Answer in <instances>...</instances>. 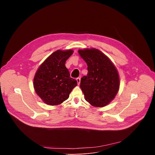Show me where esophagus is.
<instances>
[{"label":"esophagus","mask_w":155,"mask_h":155,"mask_svg":"<svg viewBox=\"0 0 155 155\" xmlns=\"http://www.w3.org/2000/svg\"><path fill=\"white\" fill-rule=\"evenodd\" d=\"M77 83H78V84H80V78H77Z\"/></svg>","instance_id":"esophagus-1"}]
</instances>
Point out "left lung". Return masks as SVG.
I'll return each instance as SVG.
<instances>
[{
  "label": "left lung",
  "mask_w": 155,
  "mask_h": 155,
  "mask_svg": "<svg viewBox=\"0 0 155 155\" xmlns=\"http://www.w3.org/2000/svg\"><path fill=\"white\" fill-rule=\"evenodd\" d=\"M86 62L87 74L81 78L85 100L96 107H103L114 99L120 88L118 71L105 54L96 48L78 51Z\"/></svg>",
  "instance_id": "1"
}]
</instances>
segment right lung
<instances>
[{"mask_svg": "<svg viewBox=\"0 0 155 155\" xmlns=\"http://www.w3.org/2000/svg\"><path fill=\"white\" fill-rule=\"evenodd\" d=\"M72 50H56L39 66L34 78V87L42 101L58 105L67 100L77 81L71 78L65 61L73 54Z\"/></svg>", "mask_w": 155, "mask_h": 155, "instance_id": "right-lung-1", "label": "right lung"}]
</instances>
